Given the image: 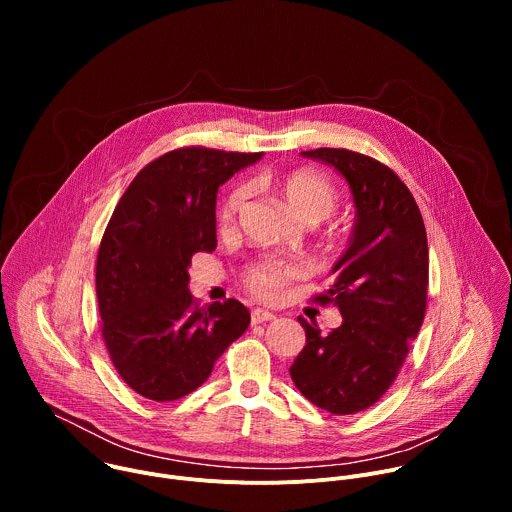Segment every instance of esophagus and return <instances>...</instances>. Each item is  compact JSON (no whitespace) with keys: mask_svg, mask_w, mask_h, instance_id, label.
I'll use <instances>...</instances> for the list:
<instances>
[{"mask_svg":"<svg viewBox=\"0 0 512 512\" xmlns=\"http://www.w3.org/2000/svg\"><path fill=\"white\" fill-rule=\"evenodd\" d=\"M271 320H275L273 312H267V310H261V308L251 312V322L253 324H263V322H271Z\"/></svg>","mask_w":512,"mask_h":512,"instance_id":"1","label":"esophagus"}]
</instances>
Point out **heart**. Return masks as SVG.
<instances>
[{
    "instance_id": "obj_1",
    "label": "heart",
    "mask_w": 512,
    "mask_h": 512,
    "mask_svg": "<svg viewBox=\"0 0 512 512\" xmlns=\"http://www.w3.org/2000/svg\"><path fill=\"white\" fill-rule=\"evenodd\" d=\"M265 186L273 188L283 202L304 223H320L338 206V190L324 174L298 168L275 176L261 178ZM249 198L247 186H235L218 206V223L229 229L237 223V216L245 208ZM308 275V267L302 261H289L277 257H265L251 263L245 271V285L259 300H277L287 285Z\"/></svg>"
}]
</instances>
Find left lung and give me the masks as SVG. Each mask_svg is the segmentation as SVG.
I'll return each mask as SVG.
<instances>
[{
    "label": "left lung",
    "instance_id": "1",
    "mask_svg": "<svg viewBox=\"0 0 512 512\" xmlns=\"http://www.w3.org/2000/svg\"><path fill=\"white\" fill-rule=\"evenodd\" d=\"M302 156L346 178L356 223L332 267L336 281L314 298L320 306L334 304L342 324L322 334L316 322L298 318L306 346L289 375L316 407L352 415L389 391L419 334L429 283L427 235L413 194L389 166L342 148Z\"/></svg>",
    "mask_w": 512,
    "mask_h": 512
}]
</instances>
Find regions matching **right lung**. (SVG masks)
I'll use <instances>...</instances> for the list:
<instances>
[{"instance_id": "1", "label": "right lung", "mask_w": 512, "mask_h": 512, "mask_svg": "<svg viewBox=\"0 0 512 512\" xmlns=\"http://www.w3.org/2000/svg\"><path fill=\"white\" fill-rule=\"evenodd\" d=\"M261 156L172 150L133 178L111 214L97 255L101 332L115 371L145 399L198 389L251 322L237 300L198 306L188 265L216 249L218 186Z\"/></svg>"}]
</instances>
